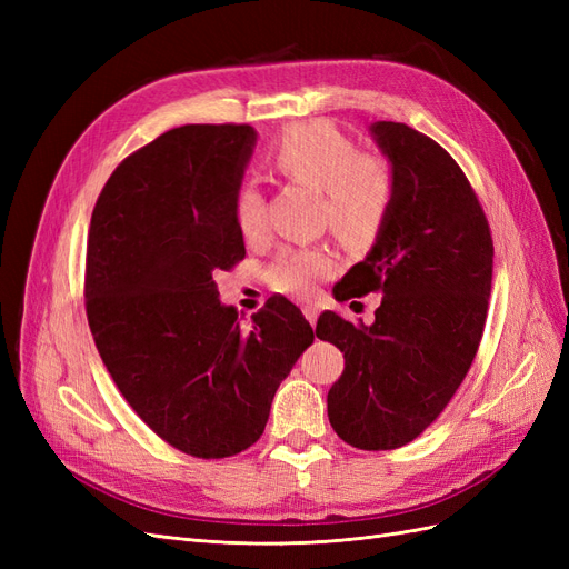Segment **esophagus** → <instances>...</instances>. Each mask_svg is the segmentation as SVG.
Instances as JSON below:
<instances>
[{"mask_svg": "<svg viewBox=\"0 0 569 569\" xmlns=\"http://www.w3.org/2000/svg\"><path fill=\"white\" fill-rule=\"evenodd\" d=\"M303 316H306L308 322L316 325V320H318V316H320V308H318L316 303H306V306H303Z\"/></svg>", "mask_w": 569, "mask_h": 569, "instance_id": "esophagus-1", "label": "esophagus"}]
</instances>
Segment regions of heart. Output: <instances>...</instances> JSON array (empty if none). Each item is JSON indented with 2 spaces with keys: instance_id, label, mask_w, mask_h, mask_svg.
I'll use <instances>...</instances> for the list:
<instances>
[{
  "instance_id": "1",
  "label": "heart",
  "mask_w": 569,
  "mask_h": 569,
  "mask_svg": "<svg viewBox=\"0 0 569 569\" xmlns=\"http://www.w3.org/2000/svg\"><path fill=\"white\" fill-rule=\"evenodd\" d=\"M268 163L282 180L318 189L320 216L343 247H363L380 232L393 201V173L380 153L358 151L351 137L330 123L311 120L287 128L268 149ZM232 213L247 239L266 230L261 189L242 182L232 194ZM332 256L322 249H284L268 270L272 289L311 297L332 272Z\"/></svg>"
}]
</instances>
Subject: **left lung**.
<instances>
[{"mask_svg": "<svg viewBox=\"0 0 569 569\" xmlns=\"http://www.w3.org/2000/svg\"><path fill=\"white\" fill-rule=\"evenodd\" d=\"M372 134L393 170V201L366 261L335 287L337 301L380 291L370 327L335 311L316 335L343 353L327 393L339 439L391 451L418 439L449 406L485 332L493 239L485 209L453 157L406 123Z\"/></svg>", "mask_w": 569, "mask_h": 569, "instance_id": "obj_1", "label": "left lung"}]
</instances>
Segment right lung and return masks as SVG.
<instances>
[{"mask_svg":"<svg viewBox=\"0 0 569 569\" xmlns=\"http://www.w3.org/2000/svg\"><path fill=\"white\" fill-rule=\"evenodd\" d=\"M256 130L182 126L132 151L94 203L84 311L118 391L173 449L230 458L263 435L272 396L313 327L270 297L249 330L213 274L244 237L232 213Z\"/></svg>","mask_w":569,"mask_h":569,"instance_id":"add662e5","label":"right lung"}]
</instances>
